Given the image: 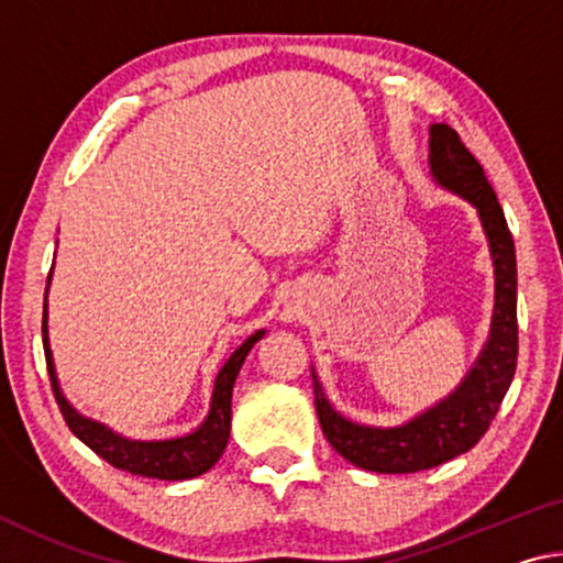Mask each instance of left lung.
Listing matches in <instances>:
<instances>
[{"label": "left lung", "mask_w": 563, "mask_h": 563, "mask_svg": "<svg viewBox=\"0 0 563 563\" xmlns=\"http://www.w3.org/2000/svg\"><path fill=\"white\" fill-rule=\"evenodd\" d=\"M430 170L442 188L470 201L489 241L494 263V316L479 357L452 395L399 427H365L335 412L312 369L316 409L332 450L360 470L412 474L454 460L482 440L517 373V253L497 194L460 133L430 126Z\"/></svg>", "instance_id": "left-lung-1"}]
</instances>
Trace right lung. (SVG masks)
<instances>
[{"instance_id":"right-lung-1","label":"right lung","mask_w":563,"mask_h":563,"mask_svg":"<svg viewBox=\"0 0 563 563\" xmlns=\"http://www.w3.org/2000/svg\"><path fill=\"white\" fill-rule=\"evenodd\" d=\"M52 280V271H49ZM46 280V283H49ZM49 292V285H46ZM42 335H44V355H46V369H49L52 389L59 405L64 422L69 424V430L79 437V440L97 452L101 460H107L111 466H117L121 472H131L136 476H148V479H166V482H180V479H194L221 460V454L231 437V397L235 377L241 373L247 352L258 342L265 330H258L255 335L247 338L241 347H238L231 357L225 360L221 373L216 375L213 395H211V409L208 417L196 427L194 432L184 437H174V440H129L119 432L109 430L107 424L97 422L76 412L69 405V399L64 397L59 387V377H56L52 347H49V330H46V295H44V320H42Z\"/></svg>"}]
</instances>
